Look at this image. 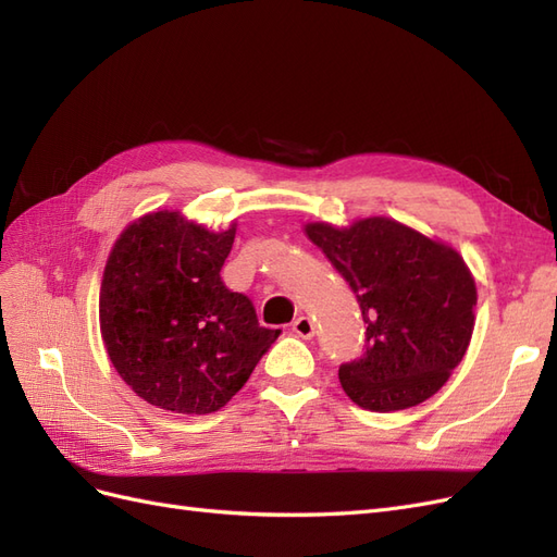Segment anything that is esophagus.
I'll use <instances>...</instances> for the list:
<instances>
[{"label":"esophagus","instance_id":"1","mask_svg":"<svg viewBox=\"0 0 557 557\" xmlns=\"http://www.w3.org/2000/svg\"><path fill=\"white\" fill-rule=\"evenodd\" d=\"M293 332L297 334V336H301V339H311V336L315 334V325H313V320L309 318V315H299L295 323H293Z\"/></svg>","mask_w":557,"mask_h":557}]
</instances>
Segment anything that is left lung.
Returning <instances> with one entry per match:
<instances>
[{
  "instance_id": "obj_1",
  "label": "left lung",
  "mask_w": 557,
  "mask_h": 557,
  "mask_svg": "<svg viewBox=\"0 0 557 557\" xmlns=\"http://www.w3.org/2000/svg\"><path fill=\"white\" fill-rule=\"evenodd\" d=\"M307 234L348 281L367 325L364 352L339 367L344 393L381 413L432 397L474 332L476 283L460 252L393 218L309 223Z\"/></svg>"
}]
</instances>
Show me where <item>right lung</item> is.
<instances>
[{
	"mask_svg": "<svg viewBox=\"0 0 557 557\" xmlns=\"http://www.w3.org/2000/svg\"><path fill=\"white\" fill-rule=\"evenodd\" d=\"M237 225L211 232L178 211L134 221L113 244L99 327L121 379L148 404L213 413L237 395L281 330L221 278Z\"/></svg>",
	"mask_w": 557,
	"mask_h": 557,
	"instance_id": "1",
	"label": "right lung"
}]
</instances>
